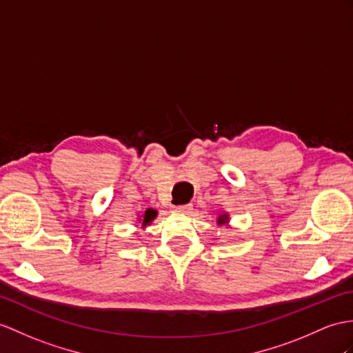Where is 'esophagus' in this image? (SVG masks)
Instances as JSON below:
<instances>
[{
  "mask_svg": "<svg viewBox=\"0 0 353 353\" xmlns=\"http://www.w3.org/2000/svg\"><path fill=\"white\" fill-rule=\"evenodd\" d=\"M192 211V205L187 203V205H178L175 206V212H183V214H187Z\"/></svg>",
  "mask_w": 353,
  "mask_h": 353,
  "instance_id": "34e87169",
  "label": "esophagus"
}]
</instances>
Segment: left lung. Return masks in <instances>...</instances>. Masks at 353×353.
Masks as SVG:
<instances>
[{"label":"left lung","mask_w":353,"mask_h":353,"mask_svg":"<svg viewBox=\"0 0 353 353\" xmlns=\"http://www.w3.org/2000/svg\"><path fill=\"white\" fill-rule=\"evenodd\" d=\"M228 223H229V214L228 212H221L220 216L217 217V225L225 226V225H228Z\"/></svg>","instance_id":"8db88e82"}]
</instances>
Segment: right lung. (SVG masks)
Listing matches in <instances>:
<instances>
[{
    "instance_id": "obj_1",
    "label": "right lung",
    "mask_w": 353,
    "mask_h": 353,
    "mask_svg": "<svg viewBox=\"0 0 353 353\" xmlns=\"http://www.w3.org/2000/svg\"><path fill=\"white\" fill-rule=\"evenodd\" d=\"M157 217V211L156 210H152V208H148L147 211H145V214L143 216L141 217L139 216V220L141 223H142V228H145V226H148V225H151V221Z\"/></svg>"
}]
</instances>
